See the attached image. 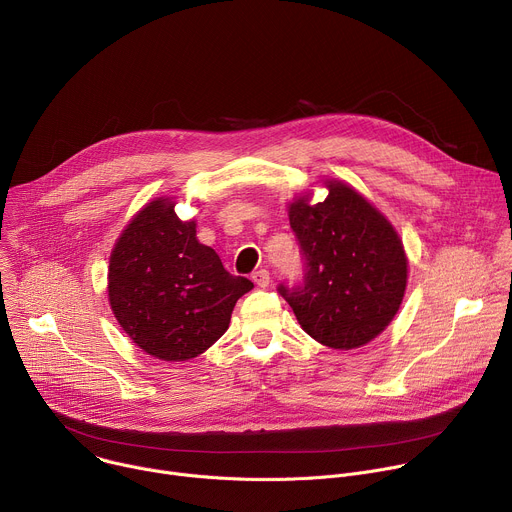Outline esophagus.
<instances>
[{"mask_svg":"<svg viewBox=\"0 0 512 512\" xmlns=\"http://www.w3.org/2000/svg\"><path fill=\"white\" fill-rule=\"evenodd\" d=\"M253 281L259 285V287H267L271 283V275L267 269H259L253 273Z\"/></svg>","mask_w":512,"mask_h":512,"instance_id":"esophagus-1","label":"esophagus"}]
</instances>
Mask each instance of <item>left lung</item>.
Returning <instances> with one entry per match:
<instances>
[{"label": "left lung", "instance_id": "left-lung-1", "mask_svg": "<svg viewBox=\"0 0 512 512\" xmlns=\"http://www.w3.org/2000/svg\"><path fill=\"white\" fill-rule=\"evenodd\" d=\"M328 196L306 192L287 204L306 259V281L279 294L314 340L336 350L375 340L395 318L407 287V255L389 218L342 180Z\"/></svg>", "mask_w": 512, "mask_h": 512}]
</instances>
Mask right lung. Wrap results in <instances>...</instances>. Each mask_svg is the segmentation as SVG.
Here are the masks:
<instances>
[{"label":"right lung","mask_w":512,"mask_h":512,"mask_svg":"<svg viewBox=\"0 0 512 512\" xmlns=\"http://www.w3.org/2000/svg\"><path fill=\"white\" fill-rule=\"evenodd\" d=\"M174 206L172 196H160L137 210L107 271L119 326L145 354L166 362L210 348L227 332L237 300L253 289L196 239V221H180Z\"/></svg>","instance_id":"add662e5"}]
</instances>
